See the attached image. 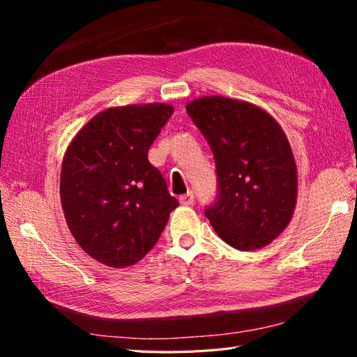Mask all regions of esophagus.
I'll return each mask as SVG.
<instances>
[{
    "instance_id": "obj_1",
    "label": "esophagus",
    "mask_w": 357,
    "mask_h": 357,
    "mask_svg": "<svg viewBox=\"0 0 357 357\" xmlns=\"http://www.w3.org/2000/svg\"><path fill=\"white\" fill-rule=\"evenodd\" d=\"M179 202L183 204V206H193V202H195L193 192H187L185 195L179 196Z\"/></svg>"
}]
</instances>
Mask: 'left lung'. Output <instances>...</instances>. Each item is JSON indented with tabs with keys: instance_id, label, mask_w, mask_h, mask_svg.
I'll list each match as a JSON object with an SVG mask.
<instances>
[{
	"instance_id": "1",
	"label": "left lung",
	"mask_w": 357,
	"mask_h": 357,
	"mask_svg": "<svg viewBox=\"0 0 357 357\" xmlns=\"http://www.w3.org/2000/svg\"><path fill=\"white\" fill-rule=\"evenodd\" d=\"M185 109L216 162L219 195L206 210L211 227L241 252L271 244L298 199V170L282 127L259 105L219 95L196 98Z\"/></svg>"
}]
</instances>
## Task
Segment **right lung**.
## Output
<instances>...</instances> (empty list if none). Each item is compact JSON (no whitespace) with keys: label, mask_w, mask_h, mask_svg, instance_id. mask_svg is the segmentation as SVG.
Wrapping results in <instances>:
<instances>
[{"label":"right lung","mask_w":357,"mask_h":357,"mask_svg":"<svg viewBox=\"0 0 357 357\" xmlns=\"http://www.w3.org/2000/svg\"><path fill=\"white\" fill-rule=\"evenodd\" d=\"M164 102L128 104L98 113L67 147L59 195L79 247L113 268L139 262L179 206L149 149L172 116Z\"/></svg>","instance_id":"1"}]
</instances>
